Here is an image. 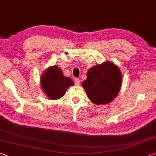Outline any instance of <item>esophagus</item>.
I'll return each instance as SVG.
<instances>
[{
	"label": "esophagus",
	"mask_w": 156,
	"mask_h": 156,
	"mask_svg": "<svg viewBox=\"0 0 156 156\" xmlns=\"http://www.w3.org/2000/svg\"><path fill=\"white\" fill-rule=\"evenodd\" d=\"M74 83L76 84H77V85H78V84H80V80L79 78H76L74 80Z\"/></svg>",
	"instance_id": "esophagus-1"
}]
</instances>
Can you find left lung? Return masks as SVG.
Listing matches in <instances>:
<instances>
[{"instance_id": "obj_1", "label": "left lung", "mask_w": 156, "mask_h": 156, "mask_svg": "<svg viewBox=\"0 0 156 156\" xmlns=\"http://www.w3.org/2000/svg\"><path fill=\"white\" fill-rule=\"evenodd\" d=\"M82 86L89 100L96 105L109 103L117 96L122 84L119 68L109 62L90 68Z\"/></svg>"}]
</instances>
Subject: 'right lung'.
<instances>
[{
  "label": "right lung",
  "instance_id": "add662e5",
  "mask_svg": "<svg viewBox=\"0 0 156 156\" xmlns=\"http://www.w3.org/2000/svg\"><path fill=\"white\" fill-rule=\"evenodd\" d=\"M41 82L43 91L51 100L62 97L69 87L73 85L72 79L63 76L62 70L56 65L43 73Z\"/></svg>",
  "mask_w": 156,
  "mask_h": 156
}]
</instances>
